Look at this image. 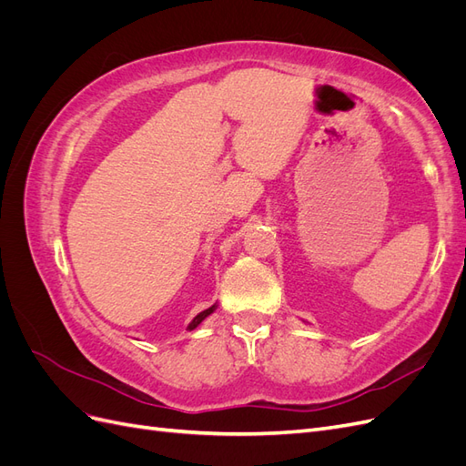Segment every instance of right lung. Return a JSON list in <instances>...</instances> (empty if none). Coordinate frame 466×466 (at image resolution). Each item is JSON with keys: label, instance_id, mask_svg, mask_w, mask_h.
Instances as JSON below:
<instances>
[{"label": "right lung", "instance_id": "add662e5", "mask_svg": "<svg viewBox=\"0 0 466 466\" xmlns=\"http://www.w3.org/2000/svg\"><path fill=\"white\" fill-rule=\"evenodd\" d=\"M214 311H216V305H211L209 309H206V311H202L200 315H196V317L192 319V322L188 324V330H194V329L198 327V324H200V322H202V320H204L208 315H211V313H214Z\"/></svg>", "mask_w": 466, "mask_h": 466}]
</instances>
